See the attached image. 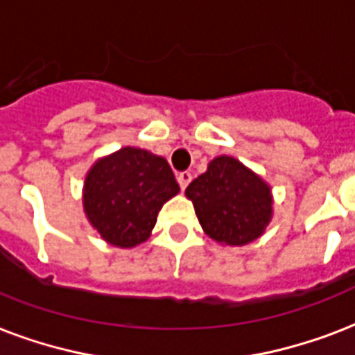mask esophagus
<instances>
[{
    "label": "esophagus",
    "instance_id": "1",
    "mask_svg": "<svg viewBox=\"0 0 355 355\" xmlns=\"http://www.w3.org/2000/svg\"><path fill=\"white\" fill-rule=\"evenodd\" d=\"M191 180H192V174L189 172V170H185V172H180V174H178V183H180L181 189H187V185L191 183Z\"/></svg>",
    "mask_w": 355,
    "mask_h": 355
}]
</instances>
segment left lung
<instances>
[{
	"mask_svg": "<svg viewBox=\"0 0 355 355\" xmlns=\"http://www.w3.org/2000/svg\"><path fill=\"white\" fill-rule=\"evenodd\" d=\"M203 232L222 246H244L265 233L274 215L270 185L232 155H218L187 187Z\"/></svg>",
	"mask_w": 355,
	"mask_h": 355,
	"instance_id": "1",
	"label": "left lung"
}]
</instances>
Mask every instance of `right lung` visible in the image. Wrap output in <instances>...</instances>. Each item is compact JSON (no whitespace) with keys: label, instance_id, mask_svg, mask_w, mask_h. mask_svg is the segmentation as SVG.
<instances>
[{"label":"right lung","instance_id":"add662e5","mask_svg":"<svg viewBox=\"0 0 355 355\" xmlns=\"http://www.w3.org/2000/svg\"><path fill=\"white\" fill-rule=\"evenodd\" d=\"M180 192L166 159L123 146L100 157L85 175L87 220L105 243L135 248L152 235L164 203Z\"/></svg>","mask_w":355,"mask_h":355}]
</instances>
